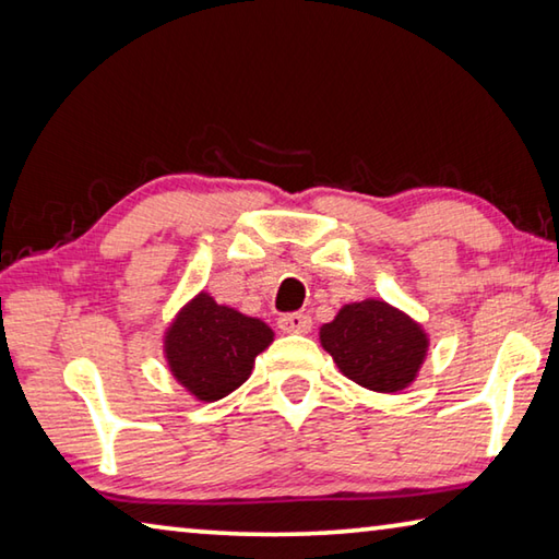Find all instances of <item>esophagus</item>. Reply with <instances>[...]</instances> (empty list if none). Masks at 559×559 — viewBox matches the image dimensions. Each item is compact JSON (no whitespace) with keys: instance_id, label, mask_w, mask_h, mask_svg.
Listing matches in <instances>:
<instances>
[{"instance_id":"34e87169","label":"esophagus","mask_w":559,"mask_h":559,"mask_svg":"<svg viewBox=\"0 0 559 559\" xmlns=\"http://www.w3.org/2000/svg\"><path fill=\"white\" fill-rule=\"evenodd\" d=\"M278 328L283 333H296V335H306L313 328V320L306 313H290V316H281L278 318Z\"/></svg>"}]
</instances>
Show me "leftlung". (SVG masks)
<instances>
[{
  "instance_id": "obj_1",
  "label": "left lung",
  "mask_w": 559,
  "mask_h": 559,
  "mask_svg": "<svg viewBox=\"0 0 559 559\" xmlns=\"http://www.w3.org/2000/svg\"><path fill=\"white\" fill-rule=\"evenodd\" d=\"M320 345L347 380L380 394L412 386L429 355L421 323L382 298L345 302L330 323L320 325Z\"/></svg>"
}]
</instances>
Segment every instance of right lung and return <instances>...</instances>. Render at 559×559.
I'll return each instance as SVG.
<instances>
[{
  "mask_svg": "<svg viewBox=\"0 0 559 559\" xmlns=\"http://www.w3.org/2000/svg\"><path fill=\"white\" fill-rule=\"evenodd\" d=\"M276 333L261 318L243 316L200 290L177 310L163 333L169 374L194 400L216 402L249 380L253 362Z\"/></svg>",
  "mask_w": 559,
  "mask_h": 559,
  "instance_id": "1",
  "label": "right lung"
}]
</instances>
